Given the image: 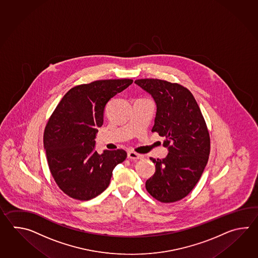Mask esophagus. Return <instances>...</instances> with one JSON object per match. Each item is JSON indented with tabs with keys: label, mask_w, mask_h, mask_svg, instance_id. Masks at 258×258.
I'll use <instances>...</instances> for the list:
<instances>
[{
	"label": "esophagus",
	"mask_w": 258,
	"mask_h": 258,
	"mask_svg": "<svg viewBox=\"0 0 258 258\" xmlns=\"http://www.w3.org/2000/svg\"><path fill=\"white\" fill-rule=\"evenodd\" d=\"M127 157H128V159H132V160H137V159H142V155L136 153V152H134V151H130V152H128V154H127Z\"/></svg>",
	"instance_id": "1"
}]
</instances>
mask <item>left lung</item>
<instances>
[{
    "label": "left lung",
    "instance_id": "obj_1",
    "mask_svg": "<svg viewBox=\"0 0 258 258\" xmlns=\"http://www.w3.org/2000/svg\"><path fill=\"white\" fill-rule=\"evenodd\" d=\"M135 83L153 97L157 113L152 132L165 137L164 159H150L156 171L146 182L155 199L173 203L188 196L202 176L210 153V137L198 102L178 83L145 78Z\"/></svg>",
    "mask_w": 258,
    "mask_h": 258
}]
</instances>
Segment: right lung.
<instances>
[{"mask_svg": "<svg viewBox=\"0 0 258 258\" xmlns=\"http://www.w3.org/2000/svg\"><path fill=\"white\" fill-rule=\"evenodd\" d=\"M132 79H105L72 88L60 99L45 126L44 148L49 171L68 197L87 201L110 184L116 165L126 159L123 149L94 150L105 106Z\"/></svg>", "mask_w": 258, "mask_h": 258, "instance_id": "add662e5", "label": "right lung"}]
</instances>
